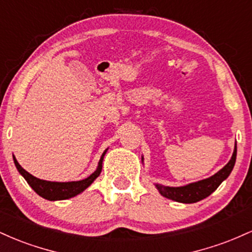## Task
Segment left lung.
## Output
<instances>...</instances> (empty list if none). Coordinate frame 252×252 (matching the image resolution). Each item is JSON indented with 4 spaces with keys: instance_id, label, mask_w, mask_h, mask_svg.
<instances>
[{
    "instance_id": "obj_1",
    "label": "left lung",
    "mask_w": 252,
    "mask_h": 252,
    "mask_svg": "<svg viewBox=\"0 0 252 252\" xmlns=\"http://www.w3.org/2000/svg\"><path fill=\"white\" fill-rule=\"evenodd\" d=\"M236 156L237 144L235 146L232 158L228 161L226 166L222 167L219 172H217L216 174L211 176V178L204 179V180L196 182H192V184H189L186 185V186L181 187H168L162 186V185L158 184H156L155 186L156 189H158V192L161 193V195H163L164 198L167 199H170V200L184 202V204H192V202L200 201L202 199L206 198V196H209L211 193L215 192V190L219 187V185L230 175V173L232 172L233 169V166H235Z\"/></svg>"
}]
</instances>
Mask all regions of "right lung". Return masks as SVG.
Returning a JSON list of instances; mask_svg holds the SVG:
<instances>
[{"mask_svg":"<svg viewBox=\"0 0 252 252\" xmlns=\"http://www.w3.org/2000/svg\"><path fill=\"white\" fill-rule=\"evenodd\" d=\"M108 150V149H106ZM105 152L103 153L100 156V160L98 162V167L96 172L92 173L91 175L88 176L86 179L80 181H71V182H54V181H46L41 180V179H37L35 176H33L27 170H25L20 166L15 156H13L14 163H15L17 170L24 178L26 181L28 182V185L33 189L40 196H42L43 199H47V200L54 201V200H65V199H70L72 196H76L79 193H82L83 190H85L90 185L92 184L96 179L99 176L100 172H102V163Z\"/></svg>","mask_w":252,"mask_h":252,"instance_id":"add662e5","label":"right lung"}]
</instances>
